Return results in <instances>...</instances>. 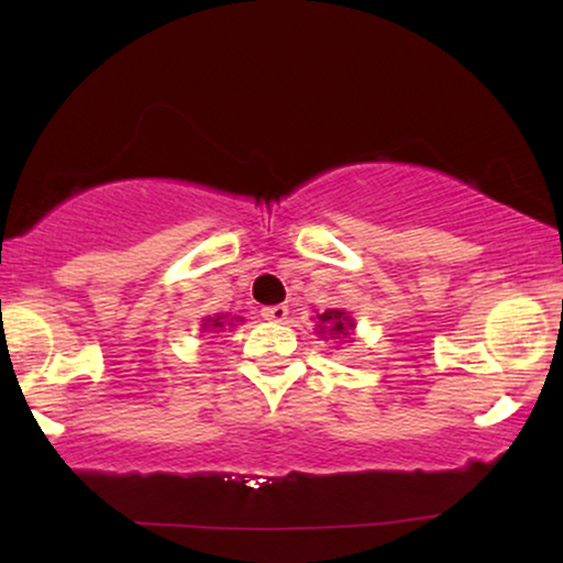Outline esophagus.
I'll list each match as a JSON object with an SVG mask.
<instances>
[{"label":"esophagus","instance_id":"1","mask_svg":"<svg viewBox=\"0 0 563 563\" xmlns=\"http://www.w3.org/2000/svg\"><path fill=\"white\" fill-rule=\"evenodd\" d=\"M261 314H264L266 320L284 322V320H287V314H289V307L287 305H268V307H264V310H261Z\"/></svg>","mask_w":563,"mask_h":563}]
</instances>
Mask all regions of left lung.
<instances>
[{
	"label": "left lung",
	"instance_id": "1",
	"mask_svg": "<svg viewBox=\"0 0 563 563\" xmlns=\"http://www.w3.org/2000/svg\"><path fill=\"white\" fill-rule=\"evenodd\" d=\"M318 320L322 322V325H318L320 335L328 333L330 338H349L353 330V320L343 310H325L318 314Z\"/></svg>",
	"mask_w": 563,
	"mask_h": 563
}]
</instances>
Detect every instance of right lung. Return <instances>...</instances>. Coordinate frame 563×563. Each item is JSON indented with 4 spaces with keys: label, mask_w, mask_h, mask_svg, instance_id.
I'll list each match as a JSON object with an SVG mask.
<instances>
[{
    "label": "right lung",
    "mask_w": 563,
    "mask_h": 563,
    "mask_svg": "<svg viewBox=\"0 0 563 563\" xmlns=\"http://www.w3.org/2000/svg\"><path fill=\"white\" fill-rule=\"evenodd\" d=\"M238 320H243V318H235V322ZM225 325H233V320L228 322V314H214V318H207L202 322V330H205V333H207V330H210V333H218V330H222Z\"/></svg>",
    "instance_id": "1"
}]
</instances>
